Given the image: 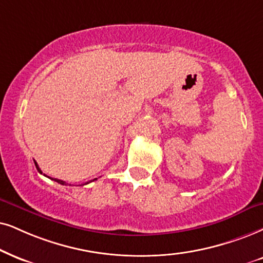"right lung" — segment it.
I'll list each match as a JSON object with an SVG mask.
<instances>
[{
	"mask_svg": "<svg viewBox=\"0 0 263 263\" xmlns=\"http://www.w3.org/2000/svg\"><path fill=\"white\" fill-rule=\"evenodd\" d=\"M35 166H36V168H37V171L40 172V174H42V171H41V170H40V167H39L37 162H36V161H35ZM52 179H53V181L58 182V183H61V184H63V185H64V184H65V182H64V181H62V179H57V178H52ZM95 179H97V178H95ZM95 179H93V181H95ZM87 183H88V182H87Z\"/></svg>",
	"mask_w": 263,
	"mask_h": 263,
	"instance_id": "add662e5",
	"label": "right lung"
}]
</instances>
